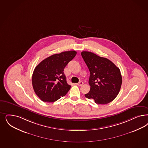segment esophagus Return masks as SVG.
<instances>
[{
	"mask_svg": "<svg viewBox=\"0 0 148 148\" xmlns=\"http://www.w3.org/2000/svg\"><path fill=\"white\" fill-rule=\"evenodd\" d=\"M76 84H77V86H82V85L84 84V82H82V81H80V82H79V83H77Z\"/></svg>",
	"mask_w": 148,
	"mask_h": 148,
	"instance_id": "obj_1",
	"label": "esophagus"
}]
</instances>
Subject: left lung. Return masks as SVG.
Segmentation results:
<instances>
[{
	"mask_svg": "<svg viewBox=\"0 0 148 148\" xmlns=\"http://www.w3.org/2000/svg\"><path fill=\"white\" fill-rule=\"evenodd\" d=\"M81 54L90 73V90L85 96L99 104L112 102L119 94L122 84L119 68L109 60L94 53L82 51Z\"/></svg>",
	"mask_w": 148,
	"mask_h": 148,
	"instance_id": "1",
	"label": "left lung"
}]
</instances>
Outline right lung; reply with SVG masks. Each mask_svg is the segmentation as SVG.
Masks as SVG:
<instances>
[{
  "label": "right lung",
  "mask_w": 148,
  "mask_h": 148,
  "mask_svg": "<svg viewBox=\"0 0 148 148\" xmlns=\"http://www.w3.org/2000/svg\"><path fill=\"white\" fill-rule=\"evenodd\" d=\"M76 55L75 51L55 54L36 66L32 75V85L36 95L41 101L55 102L69 91L71 86L67 84L63 71Z\"/></svg>",
  "instance_id": "add662e5"
}]
</instances>
